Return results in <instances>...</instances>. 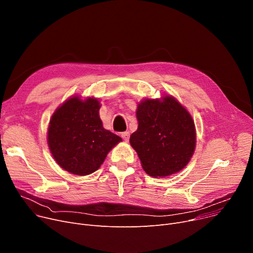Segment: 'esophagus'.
Masks as SVG:
<instances>
[{"instance_id": "1", "label": "esophagus", "mask_w": 253, "mask_h": 253, "mask_svg": "<svg viewBox=\"0 0 253 253\" xmlns=\"http://www.w3.org/2000/svg\"><path fill=\"white\" fill-rule=\"evenodd\" d=\"M129 132L128 131H125V132H122L121 133V136H122V138L125 140V141H128L129 140Z\"/></svg>"}]
</instances>
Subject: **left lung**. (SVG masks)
I'll list each match as a JSON object with an SVG mask.
<instances>
[{"label": "left lung", "mask_w": 253, "mask_h": 253, "mask_svg": "<svg viewBox=\"0 0 253 253\" xmlns=\"http://www.w3.org/2000/svg\"><path fill=\"white\" fill-rule=\"evenodd\" d=\"M138 128L130 136L147 173L165 177L190 162L196 147V129L190 113L171 95L138 103Z\"/></svg>", "instance_id": "obj_1"}]
</instances>
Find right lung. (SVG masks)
Instances as JSON below:
<instances>
[{
    "label": "right lung",
    "mask_w": 253,
    "mask_h": 253,
    "mask_svg": "<svg viewBox=\"0 0 253 253\" xmlns=\"http://www.w3.org/2000/svg\"><path fill=\"white\" fill-rule=\"evenodd\" d=\"M97 98L74 96L64 101L50 119L48 145L56 163L76 175L96 171L122 138L102 126Z\"/></svg>",
    "instance_id": "1"
}]
</instances>
